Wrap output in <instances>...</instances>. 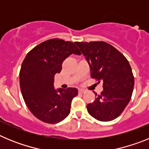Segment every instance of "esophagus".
<instances>
[{
  "instance_id": "34e87169",
  "label": "esophagus",
  "mask_w": 149,
  "mask_h": 149,
  "mask_svg": "<svg viewBox=\"0 0 149 149\" xmlns=\"http://www.w3.org/2000/svg\"><path fill=\"white\" fill-rule=\"evenodd\" d=\"M78 92H79V93H81V94H83V93H85V90H84V89H80L78 90Z\"/></svg>"
}]
</instances>
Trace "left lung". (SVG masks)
<instances>
[{
  "label": "left lung",
  "instance_id": "obj_1",
  "mask_svg": "<svg viewBox=\"0 0 149 149\" xmlns=\"http://www.w3.org/2000/svg\"><path fill=\"white\" fill-rule=\"evenodd\" d=\"M85 56L91 77L103 82L104 90L95 93L94 102L86 106L88 113L101 122H109L122 114L132 96L134 77L126 57L105 42H75Z\"/></svg>",
  "mask_w": 149,
  "mask_h": 149
}]
</instances>
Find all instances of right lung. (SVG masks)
I'll list each match as a JSON object with an SVG mask.
<instances>
[{"instance_id":"right-lung-1","label":"right lung","mask_w":149,"mask_h":149,"mask_svg":"<svg viewBox=\"0 0 149 149\" xmlns=\"http://www.w3.org/2000/svg\"><path fill=\"white\" fill-rule=\"evenodd\" d=\"M72 54H81L74 43L60 39L46 40L28 52L22 63L19 81L22 96L30 111L38 119L56 124L70 113L75 88H54V75Z\"/></svg>"}]
</instances>
